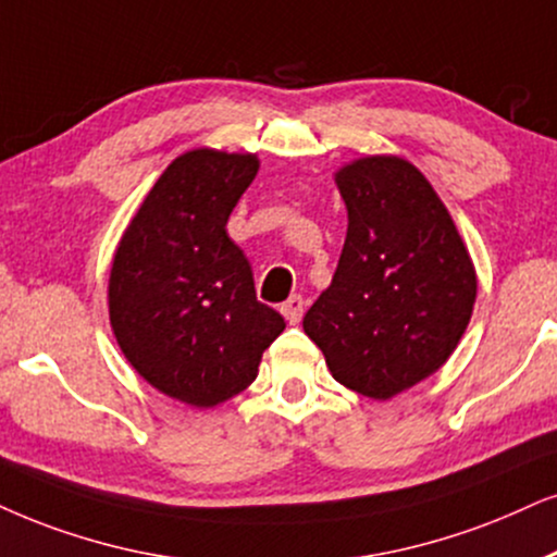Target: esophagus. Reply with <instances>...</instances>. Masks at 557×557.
I'll list each match as a JSON object with an SVG mask.
<instances>
[{
  "label": "esophagus",
  "mask_w": 557,
  "mask_h": 557,
  "mask_svg": "<svg viewBox=\"0 0 557 557\" xmlns=\"http://www.w3.org/2000/svg\"><path fill=\"white\" fill-rule=\"evenodd\" d=\"M280 313L285 315L287 323H300V319H302V298H300V295H293V298H287L283 306H280Z\"/></svg>",
  "instance_id": "esophagus-1"
}]
</instances>
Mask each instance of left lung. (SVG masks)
Here are the masks:
<instances>
[{"label":"left lung","instance_id":"left-lung-1","mask_svg":"<svg viewBox=\"0 0 557 557\" xmlns=\"http://www.w3.org/2000/svg\"><path fill=\"white\" fill-rule=\"evenodd\" d=\"M347 238L302 329L336 383L388 400L434 375L473 315L478 277L453 215L411 161L360 157L334 172Z\"/></svg>","mask_w":557,"mask_h":557}]
</instances>
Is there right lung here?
<instances>
[{
    "mask_svg": "<svg viewBox=\"0 0 557 557\" xmlns=\"http://www.w3.org/2000/svg\"><path fill=\"white\" fill-rule=\"evenodd\" d=\"M259 172L257 153L185 151L125 226L108 283L117 347L151 388L213 408L255 383L285 319L257 300L226 223Z\"/></svg>",
    "mask_w": 557,
    "mask_h": 557,
    "instance_id": "add662e5",
    "label": "right lung"
}]
</instances>
